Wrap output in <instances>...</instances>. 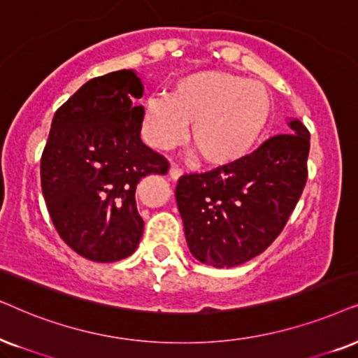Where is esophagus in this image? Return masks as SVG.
<instances>
[{"mask_svg": "<svg viewBox=\"0 0 358 358\" xmlns=\"http://www.w3.org/2000/svg\"><path fill=\"white\" fill-rule=\"evenodd\" d=\"M169 175H170V178L171 180H178L180 176L183 175V170L182 169H178V166H170V170H169Z\"/></svg>", "mask_w": 358, "mask_h": 358, "instance_id": "34e87169", "label": "esophagus"}]
</instances>
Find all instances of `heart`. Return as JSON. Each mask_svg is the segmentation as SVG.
<instances>
[{
  "label": "heart",
  "instance_id": "obj_1",
  "mask_svg": "<svg viewBox=\"0 0 358 358\" xmlns=\"http://www.w3.org/2000/svg\"><path fill=\"white\" fill-rule=\"evenodd\" d=\"M273 101L265 85L217 70L176 80L170 96L147 98L142 134L147 144L169 150L189 141L209 165L234 164L249 152L268 126Z\"/></svg>",
  "mask_w": 358,
  "mask_h": 358
}]
</instances>
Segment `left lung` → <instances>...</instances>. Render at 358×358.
I'll return each mask as SVG.
<instances>
[{"instance_id": "8db88e82", "label": "left lung", "mask_w": 358, "mask_h": 358, "mask_svg": "<svg viewBox=\"0 0 358 358\" xmlns=\"http://www.w3.org/2000/svg\"><path fill=\"white\" fill-rule=\"evenodd\" d=\"M287 134L204 173L180 176L175 196L193 257L224 268L262 254L283 231L308 180L309 132L289 119Z\"/></svg>"}]
</instances>
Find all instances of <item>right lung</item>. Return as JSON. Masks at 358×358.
Returning <instances> with one entry per match:
<instances>
[{
  "label": "right lung",
  "mask_w": 358,
  "mask_h": 358,
  "mask_svg": "<svg viewBox=\"0 0 358 358\" xmlns=\"http://www.w3.org/2000/svg\"><path fill=\"white\" fill-rule=\"evenodd\" d=\"M144 85L134 70L96 76L57 109L41 159L42 193L62 239L93 262L134 254L144 231L141 178L169 160L141 139Z\"/></svg>",
  "instance_id": "obj_1"
}]
</instances>
